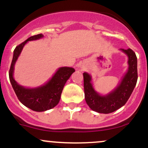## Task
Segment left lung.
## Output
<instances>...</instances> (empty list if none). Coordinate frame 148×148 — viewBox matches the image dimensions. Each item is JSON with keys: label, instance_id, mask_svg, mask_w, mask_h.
Returning <instances> with one entry per match:
<instances>
[{"label": "left lung", "instance_id": "obj_1", "mask_svg": "<svg viewBox=\"0 0 148 148\" xmlns=\"http://www.w3.org/2000/svg\"><path fill=\"white\" fill-rule=\"evenodd\" d=\"M121 50L128 57V69L119 86L106 95H100L93 88L92 77L87 73H83L85 99L92 110L101 114L112 113L123 106L129 99L138 80L137 57L131 49Z\"/></svg>", "mask_w": 148, "mask_h": 148}]
</instances>
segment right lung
<instances>
[{
  "label": "right lung",
  "mask_w": 148,
  "mask_h": 148,
  "mask_svg": "<svg viewBox=\"0 0 148 148\" xmlns=\"http://www.w3.org/2000/svg\"><path fill=\"white\" fill-rule=\"evenodd\" d=\"M43 36L44 35L42 34L32 36L20 45L17 46L13 51V57L9 71L10 83L18 99L25 106L35 112L49 110L55 107L58 104L66 81L75 72V69L73 68L61 67L58 68L48 82L36 88H26L17 84L13 78L14 66L24 46L29 41L39 39Z\"/></svg>",
  "instance_id": "right-lung-1"
}]
</instances>
